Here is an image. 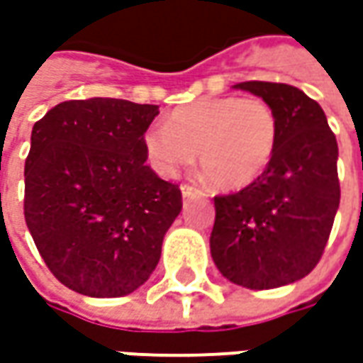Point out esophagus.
Instances as JSON below:
<instances>
[{"label":"esophagus","instance_id":"obj_1","mask_svg":"<svg viewBox=\"0 0 363 363\" xmlns=\"http://www.w3.org/2000/svg\"><path fill=\"white\" fill-rule=\"evenodd\" d=\"M182 194L184 198H194V196H203V191L196 186H189V184H182Z\"/></svg>","mask_w":363,"mask_h":363}]
</instances>
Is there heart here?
Instances as JSON below:
<instances>
[{"label":"heart","instance_id":"heart-1","mask_svg":"<svg viewBox=\"0 0 363 363\" xmlns=\"http://www.w3.org/2000/svg\"><path fill=\"white\" fill-rule=\"evenodd\" d=\"M279 143V117L258 96L200 99L175 108L165 127L143 137L151 165L175 175L196 161L220 189H244L269 169Z\"/></svg>","mask_w":363,"mask_h":363}]
</instances>
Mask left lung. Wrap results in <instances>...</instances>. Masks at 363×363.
<instances>
[{"mask_svg":"<svg viewBox=\"0 0 363 363\" xmlns=\"http://www.w3.org/2000/svg\"><path fill=\"white\" fill-rule=\"evenodd\" d=\"M279 117L269 169L252 186L216 196L210 252L234 285L274 289L313 271L340 208L337 141L323 108L291 84L248 80Z\"/></svg>","mask_w":363,"mask_h":363,"instance_id":"8db88e82","label":"left lung"}]
</instances>
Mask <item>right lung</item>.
I'll use <instances>...</instances> for the list:
<instances>
[{
    "instance_id": "add662e5",
    "label": "right lung",
    "mask_w": 363,
    "mask_h": 363,
    "mask_svg": "<svg viewBox=\"0 0 363 363\" xmlns=\"http://www.w3.org/2000/svg\"><path fill=\"white\" fill-rule=\"evenodd\" d=\"M157 105L64 101L38 121L26 160L23 216L50 272L89 297H123L145 283L182 189L145 165Z\"/></svg>"
}]
</instances>
